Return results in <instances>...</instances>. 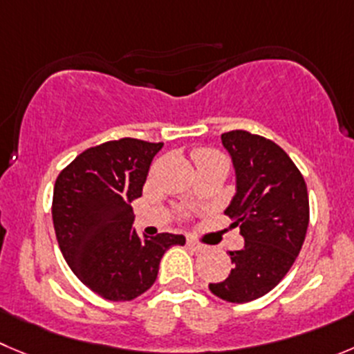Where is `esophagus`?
<instances>
[{"label": "esophagus", "instance_id": "34e87169", "mask_svg": "<svg viewBox=\"0 0 354 354\" xmlns=\"http://www.w3.org/2000/svg\"><path fill=\"white\" fill-rule=\"evenodd\" d=\"M187 248H189V250H193V252H203L205 248V245H201V243H196V241L194 240H187Z\"/></svg>", "mask_w": 354, "mask_h": 354}]
</instances>
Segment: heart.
I'll return each instance as SVG.
<instances>
[{
	"label": "heart",
	"mask_w": 354,
	"mask_h": 354,
	"mask_svg": "<svg viewBox=\"0 0 354 354\" xmlns=\"http://www.w3.org/2000/svg\"><path fill=\"white\" fill-rule=\"evenodd\" d=\"M196 163H207V161H224V158L212 149H200L194 153Z\"/></svg>",
	"instance_id": "obj_1"
}]
</instances>
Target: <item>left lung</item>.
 Returning a JSON list of instances; mask_svg holds the SVG:
<instances>
[{
  "mask_svg": "<svg viewBox=\"0 0 354 354\" xmlns=\"http://www.w3.org/2000/svg\"><path fill=\"white\" fill-rule=\"evenodd\" d=\"M221 139L236 174V194L224 214L240 227L245 247L230 252V276L208 288L241 304L272 290L292 268L308 231L309 198L304 177L278 144L245 130Z\"/></svg>",
  "mask_w": 354,
  "mask_h": 354,
  "instance_id": "1",
  "label": "left lung"
}]
</instances>
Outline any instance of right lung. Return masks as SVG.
<instances>
[{"label":"right lung","mask_w":354,"mask_h":354,"mask_svg":"<svg viewBox=\"0 0 354 354\" xmlns=\"http://www.w3.org/2000/svg\"><path fill=\"white\" fill-rule=\"evenodd\" d=\"M163 142L124 137L90 147L59 174L52 218L60 252L85 287L107 301H132L153 287L160 261L183 234L142 238L132 201L142 196Z\"/></svg>","instance_id":"right-lung-1"}]
</instances>
